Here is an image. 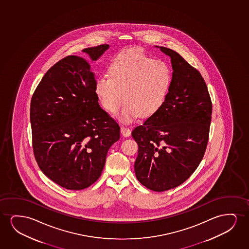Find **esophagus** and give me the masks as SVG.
<instances>
[{
  "label": "esophagus",
  "mask_w": 249,
  "mask_h": 249,
  "mask_svg": "<svg viewBox=\"0 0 249 249\" xmlns=\"http://www.w3.org/2000/svg\"><path fill=\"white\" fill-rule=\"evenodd\" d=\"M121 132H122V134L124 137H128L131 134V130L126 127V126H122L121 127Z\"/></svg>",
  "instance_id": "obj_1"
}]
</instances>
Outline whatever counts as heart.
Instances as JSON below:
<instances>
[{"instance_id":"b5f03b06","label":"heart","mask_w":249,"mask_h":249,"mask_svg":"<svg viewBox=\"0 0 249 249\" xmlns=\"http://www.w3.org/2000/svg\"><path fill=\"white\" fill-rule=\"evenodd\" d=\"M173 73L170 65L154 59L140 48L121 52L109 66V75L95 82L96 94L105 109L117 111L123 123H133L141 115L150 117L160 110L170 90Z\"/></svg>"}]
</instances>
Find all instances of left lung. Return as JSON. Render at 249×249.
<instances>
[{"label":"left lung","instance_id":"8db88e82","mask_svg":"<svg viewBox=\"0 0 249 249\" xmlns=\"http://www.w3.org/2000/svg\"><path fill=\"white\" fill-rule=\"evenodd\" d=\"M171 58L173 80L163 106L132 132L139 146L135 175L151 191L177 187L197 168L208 144L212 102L200 72L177 52L156 46Z\"/></svg>","mask_w":249,"mask_h":249}]
</instances>
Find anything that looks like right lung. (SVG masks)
<instances>
[{"instance_id":"1","label":"right lung","mask_w":249,"mask_h":249,"mask_svg":"<svg viewBox=\"0 0 249 249\" xmlns=\"http://www.w3.org/2000/svg\"><path fill=\"white\" fill-rule=\"evenodd\" d=\"M109 48L83 49L92 61ZM88 58L68 56L41 79L32 96L35 157L42 173L67 190L88 188L100 177L120 126L99 105Z\"/></svg>"}]
</instances>
